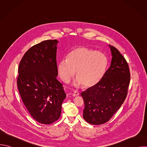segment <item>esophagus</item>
Masks as SVG:
<instances>
[{
	"label": "esophagus",
	"instance_id": "obj_1",
	"mask_svg": "<svg viewBox=\"0 0 147 147\" xmlns=\"http://www.w3.org/2000/svg\"><path fill=\"white\" fill-rule=\"evenodd\" d=\"M80 95V93L77 91H74L73 94V96H78Z\"/></svg>",
	"mask_w": 147,
	"mask_h": 147
}]
</instances>
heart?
<instances>
[{
	"instance_id": "obj_1",
	"label": "heart",
	"mask_w": 147,
	"mask_h": 147,
	"mask_svg": "<svg viewBox=\"0 0 147 147\" xmlns=\"http://www.w3.org/2000/svg\"><path fill=\"white\" fill-rule=\"evenodd\" d=\"M108 59L104 53L86 47L73 48L67 55L66 60L60 61L57 70L60 78L67 82L75 74L77 77L74 84H83L92 88L100 82L106 73Z\"/></svg>"
}]
</instances>
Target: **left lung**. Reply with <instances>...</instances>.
I'll use <instances>...</instances> for the list:
<instances>
[{
    "instance_id": "1",
    "label": "left lung",
    "mask_w": 147,
    "mask_h": 147,
    "mask_svg": "<svg viewBox=\"0 0 147 147\" xmlns=\"http://www.w3.org/2000/svg\"><path fill=\"white\" fill-rule=\"evenodd\" d=\"M109 47L112 57L109 68L98 84L81 94L85 105L83 117L94 125L103 124L111 119L126 98L130 83L126 60L116 48Z\"/></svg>"
}]
</instances>
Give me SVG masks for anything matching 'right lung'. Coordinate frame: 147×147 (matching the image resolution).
<instances>
[{
    "label": "right lung",
    "instance_id": "add662e5",
    "mask_svg": "<svg viewBox=\"0 0 147 147\" xmlns=\"http://www.w3.org/2000/svg\"><path fill=\"white\" fill-rule=\"evenodd\" d=\"M58 40H47L29 49L18 67L17 86L22 100L38 122L49 124L60 116L66 95L58 74L56 52Z\"/></svg>",
    "mask_w": 147,
    "mask_h": 147
}]
</instances>
